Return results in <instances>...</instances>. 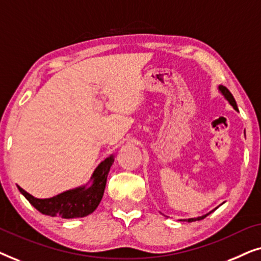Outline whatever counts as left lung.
<instances>
[{"label": "left lung", "instance_id": "left-lung-1", "mask_svg": "<svg viewBox=\"0 0 261 261\" xmlns=\"http://www.w3.org/2000/svg\"><path fill=\"white\" fill-rule=\"evenodd\" d=\"M219 90H220V92L221 94H222L223 96H224V98L227 99L228 102H229V105L233 107V108L235 109V110H238V106H237V102H235V99H234V97H233V95L230 94V91L228 90V89L226 88V87H223V85H220L219 87ZM215 209H217V208H215ZM214 209V210H215ZM214 210H212V212L210 213H208V214H205V215H203V216H198V217H194V219H188V220H184V221H188V222H192V221H199V220H203L204 219V217H206L209 215V214H212ZM180 221H183V220H180Z\"/></svg>", "mask_w": 261, "mask_h": 261}]
</instances>
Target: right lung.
Segmentation results:
<instances>
[{
	"label": "right lung",
	"instance_id": "obj_1",
	"mask_svg": "<svg viewBox=\"0 0 261 261\" xmlns=\"http://www.w3.org/2000/svg\"><path fill=\"white\" fill-rule=\"evenodd\" d=\"M114 163V155L103 160L92 173L90 184L64 191L51 198H37L17 185L27 201L41 214L62 219H77L94 213L105 194L107 177Z\"/></svg>",
	"mask_w": 261,
	"mask_h": 261
}]
</instances>
